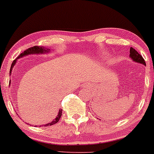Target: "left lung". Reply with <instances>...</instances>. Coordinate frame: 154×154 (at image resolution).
<instances>
[{
  "mask_svg": "<svg viewBox=\"0 0 154 154\" xmlns=\"http://www.w3.org/2000/svg\"><path fill=\"white\" fill-rule=\"evenodd\" d=\"M129 56L131 57V59H132V60H133L134 62H138V63H141L146 65L145 61L143 59L142 56H141L135 49L132 48V47L130 48V55H129Z\"/></svg>",
  "mask_w": 154,
  "mask_h": 154,
  "instance_id": "8db88e82",
  "label": "left lung"
}]
</instances>
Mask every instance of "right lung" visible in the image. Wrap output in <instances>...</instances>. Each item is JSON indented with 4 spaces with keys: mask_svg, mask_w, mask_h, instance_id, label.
Instances as JSON below:
<instances>
[{
    "mask_svg": "<svg viewBox=\"0 0 154 154\" xmlns=\"http://www.w3.org/2000/svg\"><path fill=\"white\" fill-rule=\"evenodd\" d=\"M49 49H44V47H38V46H34V47H30V48H28V50H26L25 51H24L23 53H21L20 55L19 56V57L18 58H20V57H22V56H26V55H28V54H38V53H46V52L49 51ZM15 64H16V60H14L13 62V63H12V65H11V68H10V73H11L12 71V68H13V66L15 65ZM62 110L61 109V110H59V113H58L57 117H56V118L53 121H52L51 123H47V124L44 125V126H52V125H54L55 123H57L58 122H59V120H60L61 117H62Z\"/></svg>",
    "mask_w": 154,
    "mask_h": 154,
    "instance_id": "obj_1",
    "label": "right lung"
}]
</instances>
